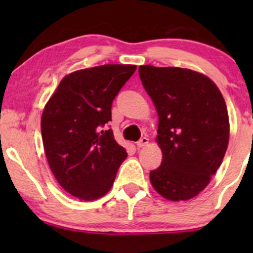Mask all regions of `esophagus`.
Here are the masks:
<instances>
[{"mask_svg": "<svg viewBox=\"0 0 253 253\" xmlns=\"http://www.w3.org/2000/svg\"><path fill=\"white\" fill-rule=\"evenodd\" d=\"M147 144H149V139H147L146 136H143V138H141L140 140L136 141V147H138V149H140V147L146 146Z\"/></svg>", "mask_w": 253, "mask_h": 253, "instance_id": "esophagus-1", "label": "esophagus"}]
</instances>
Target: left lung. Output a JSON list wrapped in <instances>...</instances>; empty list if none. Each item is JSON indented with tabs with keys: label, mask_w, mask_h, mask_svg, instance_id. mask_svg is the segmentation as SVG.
I'll use <instances>...</instances> for the list:
<instances>
[{
	"label": "left lung",
	"mask_w": 253,
	"mask_h": 253,
	"mask_svg": "<svg viewBox=\"0 0 253 253\" xmlns=\"http://www.w3.org/2000/svg\"><path fill=\"white\" fill-rule=\"evenodd\" d=\"M139 76L158 113L163 152L151 184L171 201L189 200L207 187L227 150L225 100L210 78L188 69L141 65Z\"/></svg>",
	"instance_id": "8db88e82"
}]
</instances>
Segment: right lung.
Masks as SVG:
<instances>
[{"instance_id": "1", "label": "right lung", "mask_w": 253, "mask_h": 253, "mask_svg": "<svg viewBox=\"0 0 253 253\" xmlns=\"http://www.w3.org/2000/svg\"><path fill=\"white\" fill-rule=\"evenodd\" d=\"M135 65L107 64L62 80L42 117L45 155L54 177L72 196L91 201L108 193L127 152L115 141L112 103Z\"/></svg>"}]
</instances>
